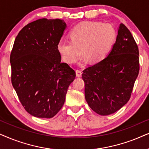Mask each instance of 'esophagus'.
I'll use <instances>...</instances> for the list:
<instances>
[{
    "label": "esophagus",
    "instance_id": "34e87169",
    "mask_svg": "<svg viewBox=\"0 0 149 149\" xmlns=\"http://www.w3.org/2000/svg\"><path fill=\"white\" fill-rule=\"evenodd\" d=\"M76 76L77 77H80L82 76V71L80 70V69H77L76 71Z\"/></svg>",
    "mask_w": 149,
    "mask_h": 149
}]
</instances>
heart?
Instances as JSON below:
<instances>
[{
	"instance_id": "1",
	"label": "heart",
	"mask_w": 149,
	"mask_h": 149,
	"mask_svg": "<svg viewBox=\"0 0 149 149\" xmlns=\"http://www.w3.org/2000/svg\"><path fill=\"white\" fill-rule=\"evenodd\" d=\"M112 26L101 22H84L72 28L69 33L70 41L61 40L57 49L63 61L69 64L76 62L81 56L85 60L97 63L110 51L115 39Z\"/></svg>"
}]
</instances>
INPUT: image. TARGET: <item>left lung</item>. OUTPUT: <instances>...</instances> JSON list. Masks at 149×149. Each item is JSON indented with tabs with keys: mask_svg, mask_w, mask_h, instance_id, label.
Here are the masks:
<instances>
[{
	"mask_svg": "<svg viewBox=\"0 0 149 149\" xmlns=\"http://www.w3.org/2000/svg\"><path fill=\"white\" fill-rule=\"evenodd\" d=\"M139 70L138 45L129 29L120 24L108 56L83 71L85 99L90 108L102 116L121 108L130 100Z\"/></svg>",
	"mask_w": 149,
	"mask_h": 149,
	"instance_id": "left-lung-1",
	"label": "left lung"
}]
</instances>
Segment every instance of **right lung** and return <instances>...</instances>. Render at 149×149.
I'll return each mask as SVG.
<instances>
[{"label":"right lung","instance_id":"right-lung-1","mask_svg":"<svg viewBox=\"0 0 149 149\" xmlns=\"http://www.w3.org/2000/svg\"><path fill=\"white\" fill-rule=\"evenodd\" d=\"M66 27L63 19H39L25 26L13 43L11 83L22 105L35 117L54 116L76 78L57 49Z\"/></svg>","mask_w":149,"mask_h":149}]
</instances>
